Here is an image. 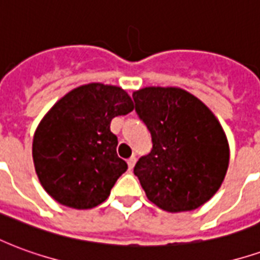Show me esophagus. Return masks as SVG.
<instances>
[{"mask_svg":"<svg viewBox=\"0 0 260 260\" xmlns=\"http://www.w3.org/2000/svg\"><path fill=\"white\" fill-rule=\"evenodd\" d=\"M136 163V157L135 156H132L131 158H128V167H129V170L134 169V166H135Z\"/></svg>","mask_w":260,"mask_h":260,"instance_id":"1","label":"esophagus"}]
</instances>
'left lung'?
I'll return each instance as SVG.
<instances>
[{
    "label": "left lung",
    "mask_w": 260,
    "mask_h": 260,
    "mask_svg": "<svg viewBox=\"0 0 260 260\" xmlns=\"http://www.w3.org/2000/svg\"><path fill=\"white\" fill-rule=\"evenodd\" d=\"M132 97L152 135V150L134 169L147 199L166 212L198 209L218 191L229 169L221 125L180 87H145Z\"/></svg>",
    "instance_id": "obj_1"
}]
</instances>
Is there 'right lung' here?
<instances>
[{
    "instance_id": "1",
    "label": "right lung",
    "mask_w": 260,
    "mask_h": 260,
    "mask_svg": "<svg viewBox=\"0 0 260 260\" xmlns=\"http://www.w3.org/2000/svg\"><path fill=\"white\" fill-rule=\"evenodd\" d=\"M132 110L126 91L103 83L79 86L54 104L33 138V163L48 195L74 209H91L107 199L128 169L117 154L118 139L110 124Z\"/></svg>"
}]
</instances>
